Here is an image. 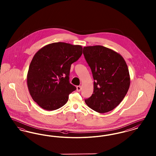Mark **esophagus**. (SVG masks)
Wrapping results in <instances>:
<instances>
[{
	"label": "esophagus",
	"mask_w": 156,
	"mask_h": 156,
	"mask_svg": "<svg viewBox=\"0 0 156 156\" xmlns=\"http://www.w3.org/2000/svg\"><path fill=\"white\" fill-rule=\"evenodd\" d=\"M81 86H78L77 87H76V90L78 91V92H80L81 90Z\"/></svg>",
	"instance_id": "obj_1"
}]
</instances>
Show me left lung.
<instances>
[{"instance_id": "8db88e82", "label": "left lung", "mask_w": 156, "mask_h": 156, "mask_svg": "<svg viewBox=\"0 0 156 156\" xmlns=\"http://www.w3.org/2000/svg\"><path fill=\"white\" fill-rule=\"evenodd\" d=\"M83 54L95 80L93 94L85 102L98 113L111 111L129 89L130 78L126 61L118 52L102 45L84 47Z\"/></svg>"}]
</instances>
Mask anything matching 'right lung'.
Masks as SVG:
<instances>
[{
	"mask_svg": "<svg viewBox=\"0 0 156 156\" xmlns=\"http://www.w3.org/2000/svg\"><path fill=\"white\" fill-rule=\"evenodd\" d=\"M82 47L58 42L46 45L34 55L27 75L30 95L47 111L66 104L76 87L69 82L71 66L80 58Z\"/></svg>",
	"mask_w": 156,
	"mask_h": 156,
	"instance_id": "add662e5",
	"label": "right lung"
}]
</instances>
